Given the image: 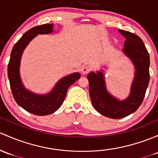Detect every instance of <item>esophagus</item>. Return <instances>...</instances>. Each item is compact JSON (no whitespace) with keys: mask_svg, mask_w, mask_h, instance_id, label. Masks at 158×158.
Masks as SVG:
<instances>
[{"mask_svg":"<svg viewBox=\"0 0 158 158\" xmlns=\"http://www.w3.org/2000/svg\"><path fill=\"white\" fill-rule=\"evenodd\" d=\"M89 70H90V67H89L88 66H83L81 68V72H82V74L88 73Z\"/></svg>","mask_w":158,"mask_h":158,"instance_id":"esophagus-1","label":"esophagus"}]
</instances>
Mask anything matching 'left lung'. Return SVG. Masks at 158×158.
<instances>
[{"label": "left lung", "instance_id": "left-lung-1", "mask_svg": "<svg viewBox=\"0 0 158 158\" xmlns=\"http://www.w3.org/2000/svg\"><path fill=\"white\" fill-rule=\"evenodd\" d=\"M118 31L126 39L123 52L130 59L135 68L129 96L125 100H119L110 94L102 69L96 73L90 72L87 76L93 107L104 117L111 119L123 118L139 108L150 79V57L142 40L129 31L121 29Z\"/></svg>", "mask_w": 158, "mask_h": 158}]
</instances>
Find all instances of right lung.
Instances as JSON below:
<instances>
[{
  "mask_svg": "<svg viewBox=\"0 0 158 158\" xmlns=\"http://www.w3.org/2000/svg\"><path fill=\"white\" fill-rule=\"evenodd\" d=\"M53 24H44L31 28L25 33L13 46L8 64L7 73L13 98L18 105L35 115L45 116L53 114L62 105L67 89L80 78L79 73L69 74L60 79L52 90L45 94H39L24 87L19 67L23 53L29 42L37 35L53 32Z\"/></svg>",
  "mask_w": 158,
  "mask_h": 158,
  "instance_id": "1",
  "label": "right lung"
}]
</instances>
